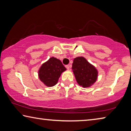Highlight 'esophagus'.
<instances>
[{
	"label": "esophagus",
	"mask_w": 131,
	"mask_h": 131,
	"mask_svg": "<svg viewBox=\"0 0 131 131\" xmlns=\"http://www.w3.org/2000/svg\"><path fill=\"white\" fill-rule=\"evenodd\" d=\"M66 68H67V70H70V66L69 65H67V66H66Z\"/></svg>",
	"instance_id": "obj_1"
}]
</instances>
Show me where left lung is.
<instances>
[{
    "label": "left lung",
    "instance_id": "8db88e82",
    "mask_svg": "<svg viewBox=\"0 0 131 131\" xmlns=\"http://www.w3.org/2000/svg\"><path fill=\"white\" fill-rule=\"evenodd\" d=\"M72 69L77 83L83 88H89L97 79L98 71L83 57L74 59Z\"/></svg>",
    "mask_w": 131,
    "mask_h": 131
}]
</instances>
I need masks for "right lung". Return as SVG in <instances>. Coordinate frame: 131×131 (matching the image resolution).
I'll use <instances>...</instances> for the list:
<instances>
[{
  "mask_svg": "<svg viewBox=\"0 0 131 131\" xmlns=\"http://www.w3.org/2000/svg\"><path fill=\"white\" fill-rule=\"evenodd\" d=\"M66 70L61 61L52 57L41 66L38 70V77L45 86L52 87L57 84L61 73Z\"/></svg>",
  "mask_w": 131,
  "mask_h": 131,
  "instance_id": "right-lung-1",
  "label": "right lung"
}]
</instances>
